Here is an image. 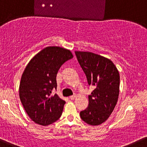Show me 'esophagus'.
Segmentation results:
<instances>
[{"label": "esophagus", "mask_w": 147, "mask_h": 147, "mask_svg": "<svg viewBox=\"0 0 147 147\" xmlns=\"http://www.w3.org/2000/svg\"><path fill=\"white\" fill-rule=\"evenodd\" d=\"M75 98H76V96H75V95H73V96H70V98H70V100H72L75 99Z\"/></svg>", "instance_id": "esophagus-1"}]
</instances>
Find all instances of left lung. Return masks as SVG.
I'll return each instance as SVG.
<instances>
[{"label": "left lung", "mask_w": 147, "mask_h": 147, "mask_svg": "<svg viewBox=\"0 0 147 147\" xmlns=\"http://www.w3.org/2000/svg\"><path fill=\"white\" fill-rule=\"evenodd\" d=\"M75 55L88 85L95 86L88 96V106L80 112V117L89 125H98L109 118L117 105L120 84L119 71L112 61L104 56L77 51Z\"/></svg>", "instance_id": "1"}]
</instances>
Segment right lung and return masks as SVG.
Instances as JSON below:
<instances>
[{
  "label": "right lung",
  "instance_id": "1",
  "mask_svg": "<svg viewBox=\"0 0 147 147\" xmlns=\"http://www.w3.org/2000/svg\"><path fill=\"white\" fill-rule=\"evenodd\" d=\"M73 58L70 50L47 47L26 67L19 84V98L28 117L35 123L48 125L61 117L65 102L57 94L56 75L61 66Z\"/></svg>",
  "mask_w": 147,
  "mask_h": 147
}]
</instances>
